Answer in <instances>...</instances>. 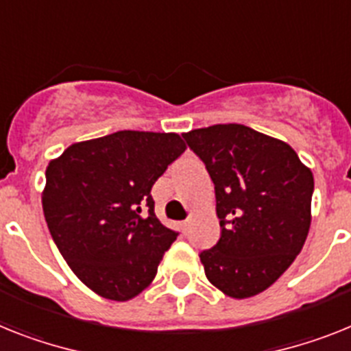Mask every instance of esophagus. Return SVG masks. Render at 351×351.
<instances>
[{
  "instance_id": "34e87169",
  "label": "esophagus",
  "mask_w": 351,
  "mask_h": 351,
  "mask_svg": "<svg viewBox=\"0 0 351 351\" xmlns=\"http://www.w3.org/2000/svg\"><path fill=\"white\" fill-rule=\"evenodd\" d=\"M180 228H182V232H184V234H187V232H189V228H191V219L182 221Z\"/></svg>"
}]
</instances>
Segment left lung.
Instances as JSON below:
<instances>
[{
	"label": "left lung",
	"instance_id": "1",
	"mask_svg": "<svg viewBox=\"0 0 351 351\" xmlns=\"http://www.w3.org/2000/svg\"><path fill=\"white\" fill-rule=\"evenodd\" d=\"M216 189L221 237L199 261L214 287L250 298L275 284L311 228L314 176L289 144L228 123L184 134Z\"/></svg>",
	"mask_w": 351,
	"mask_h": 351
}]
</instances>
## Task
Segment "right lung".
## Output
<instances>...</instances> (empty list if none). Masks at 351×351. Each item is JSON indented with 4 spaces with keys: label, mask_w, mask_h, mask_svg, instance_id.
<instances>
[{
    "label": "right lung",
    "mask_w": 351,
    "mask_h": 351,
    "mask_svg": "<svg viewBox=\"0 0 351 351\" xmlns=\"http://www.w3.org/2000/svg\"><path fill=\"white\" fill-rule=\"evenodd\" d=\"M185 152L178 134L121 130L71 144L46 167L43 210L67 266L89 289L126 302L157 275L176 239L152 187Z\"/></svg>",
    "instance_id": "add662e5"
}]
</instances>
